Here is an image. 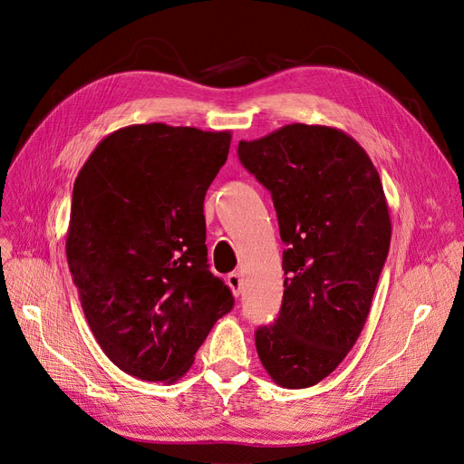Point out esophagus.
Instances as JSON below:
<instances>
[{
    "label": "esophagus",
    "instance_id": "1",
    "mask_svg": "<svg viewBox=\"0 0 464 464\" xmlns=\"http://www.w3.org/2000/svg\"><path fill=\"white\" fill-rule=\"evenodd\" d=\"M227 284H229V287L233 289V294H235L237 297L242 294V276H240L238 273H231V275L227 276Z\"/></svg>",
    "mask_w": 464,
    "mask_h": 464
}]
</instances>
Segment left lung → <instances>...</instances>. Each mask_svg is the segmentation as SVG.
<instances>
[{
	"mask_svg": "<svg viewBox=\"0 0 464 464\" xmlns=\"http://www.w3.org/2000/svg\"><path fill=\"white\" fill-rule=\"evenodd\" d=\"M238 160L271 191L284 245L278 318L256 331L265 371L282 387L327 378L367 322L392 242L383 186L348 133L289 124L238 142Z\"/></svg>",
	"mask_w": 464,
	"mask_h": 464,
	"instance_id": "8db88e82",
	"label": "left lung"
}]
</instances>
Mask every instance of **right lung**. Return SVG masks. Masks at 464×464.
<instances>
[{"instance_id": "add662e5", "label": "right lung", "mask_w": 464, "mask_h": 464, "mask_svg": "<svg viewBox=\"0 0 464 464\" xmlns=\"http://www.w3.org/2000/svg\"><path fill=\"white\" fill-rule=\"evenodd\" d=\"M229 131L135 124L95 146L65 238L86 322L120 371L173 383L235 299L208 271L203 201Z\"/></svg>"}]
</instances>
